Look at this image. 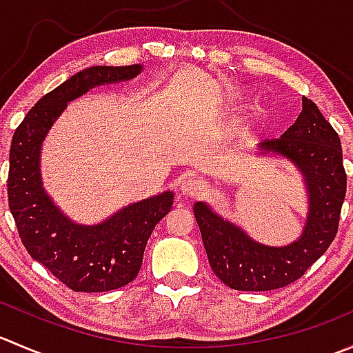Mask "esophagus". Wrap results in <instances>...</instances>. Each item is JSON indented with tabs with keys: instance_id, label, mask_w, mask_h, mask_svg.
Returning a JSON list of instances; mask_svg holds the SVG:
<instances>
[{
	"instance_id": "1",
	"label": "esophagus",
	"mask_w": 353,
	"mask_h": 353,
	"mask_svg": "<svg viewBox=\"0 0 353 353\" xmlns=\"http://www.w3.org/2000/svg\"><path fill=\"white\" fill-rule=\"evenodd\" d=\"M179 191L184 196L196 198L201 194L203 184L199 183L198 179H193V177H183V179L179 181Z\"/></svg>"
}]
</instances>
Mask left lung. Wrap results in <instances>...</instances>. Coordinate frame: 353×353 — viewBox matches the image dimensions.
Instances as JSON below:
<instances>
[{
  "mask_svg": "<svg viewBox=\"0 0 353 353\" xmlns=\"http://www.w3.org/2000/svg\"><path fill=\"white\" fill-rule=\"evenodd\" d=\"M259 147L263 154L283 155L301 169L309 190V215L295 243L272 248L254 243L206 203H194L210 266L234 290H275L301 279L333 243L347 193L340 137L311 99L302 97L301 116L282 137Z\"/></svg>",
  "mask_w": 353,
  "mask_h": 353,
  "instance_id": "left-lung-1",
  "label": "left lung"
}]
</instances>
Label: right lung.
Segmentation results:
<instances>
[{
	"instance_id": "obj_1",
	"label": "right lung",
	"mask_w": 353,
	"mask_h": 353,
	"mask_svg": "<svg viewBox=\"0 0 353 353\" xmlns=\"http://www.w3.org/2000/svg\"><path fill=\"white\" fill-rule=\"evenodd\" d=\"M140 65L92 66L46 94L15 130L10 148L8 205L22 244L59 282L74 292H108L128 285L143 263L155 225L170 212V191L126 206L99 225L70 222L46 194L39 154L66 102L92 87L131 80Z\"/></svg>"
}]
</instances>
